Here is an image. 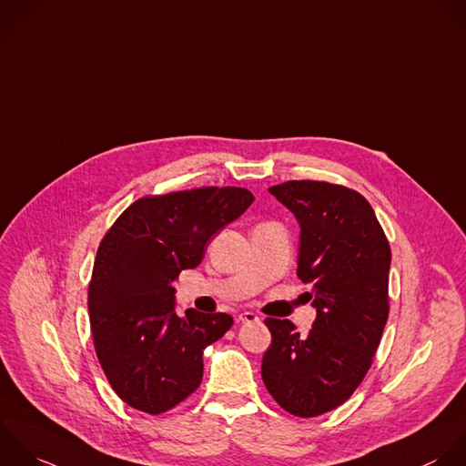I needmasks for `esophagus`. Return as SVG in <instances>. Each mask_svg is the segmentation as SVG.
<instances>
[{"label":"esophagus","mask_w":466,"mask_h":466,"mask_svg":"<svg viewBox=\"0 0 466 466\" xmlns=\"http://www.w3.org/2000/svg\"><path fill=\"white\" fill-rule=\"evenodd\" d=\"M238 319H239L241 323H254V321H258L259 318H258L254 312H241V314L238 316Z\"/></svg>","instance_id":"esophagus-1"}]
</instances>
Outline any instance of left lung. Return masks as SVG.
Instances as JSON below:
<instances>
[{
  "mask_svg": "<svg viewBox=\"0 0 466 466\" xmlns=\"http://www.w3.org/2000/svg\"><path fill=\"white\" fill-rule=\"evenodd\" d=\"M268 192L299 223L298 278L318 316L301 336L267 318L272 345L261 378L281 409L316 418L343 405L367 376L389 319L390 245L370 203L327 181H287Z\"/></svg>",
  "mask_w": 466,
  "mask_h": 466,
  "instance_id": "8db88e82",
  "label": "left lung"
}]
</instances>
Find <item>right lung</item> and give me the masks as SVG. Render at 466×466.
Listing matches in <instances>:
<instances>
[{"mask_svg":"<svg viewBox=\"0 0 466 466\" xmlns=\"http://www.w3.org/2000/svg\"><path fill=\"white\" fill-rule=\"evenodd\" d=\"M252 201L241 187L145 196L101 239L88 283L90 330L99 365L128 407L156 416L199 387L203 350L234 319L192 309L177 316L174 281Z\"/></svg>","mask_w":466,"mask_h":466,"instance_id":"1","label":"right lung"}]
</instances>
